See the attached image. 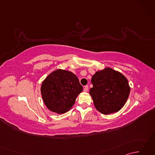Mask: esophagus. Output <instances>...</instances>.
I'll use <instances>...</instances> for the list:
<instances>
[{
	"mask_svg": "<svg viewBox=\"0 0 155 155\" xmlns=\"http://www.w3.org/2000/svg\"><path fill=\"white\" fill-rule=\"evenodd\" d=\"M88 90V87L87 85V86H85L84 87V92H87Z\"/></svg>",
	"mask_w": 155,
	"mask_h": 155,
	"instance_id": "esophagus-1",
	"label": "esophagus"
}]
</instances>
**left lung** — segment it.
<instances>
[{"label": "left lung", "instance_id": "obj_1", "mask_svg": "<svg viewBox=\"0 0 155 155\" xmlns=\"http://www.w3.org/2000/svg\"><path fill=\"white\" fill-rule=\"evenodd\" d=\"M89 94L96 109L103 114L119 111L126 103L130 87L127 78L110 67L95 72L92 77Z\"/></svg>", "mask_w": 155, "mask_h": 155}]
</instances>
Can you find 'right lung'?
Segmentation results:
<instances>
[{"instance_id":"1","label":"right lung","mask_w":155,"mask_h":155,"mask_svg":"<svg viewBox=\"0 0 155 155\" xmlns=\"http://www.w3.org/2000/svg\"><path fill=\"white\" fill-rule=\"evenodd\" d=\"M83 90L79 80L73 72L61 68L51 72L41 87L45 106L57 114L65 113L72 108Z\"/></svg>"}]
</instances>
